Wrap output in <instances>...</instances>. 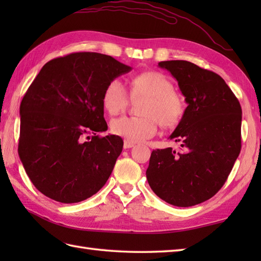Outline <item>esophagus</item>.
Here are the masks:
<instances>
[{"instance_id":"obj_1","label":"esophagus","mask_w":261,"mask_h":261,"mask_svg":"<svg viewBox=\"0 0 261 261\" xmlns=\"http://www.w3.org/2000/svg\"><path fill=\"white\" fill-rule=\"evenodd\" d=\"M132 147H135V143H132L130 141H127V140H124V143H123L124 149H129V148H132Z\"/></svg>"}]
</instances>
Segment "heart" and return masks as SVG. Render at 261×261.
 Segmentation results:
<instances>
[{
	"label": "heart",
	"instance_id": "heart-1",
	"mask_svg": "<svg viewBox=\"0 0 261 261\" xmlns=\"http://www.w3.org/2000/svg\"><path fill=\"white\" fill-rule=\"evenodd\" d=\"M131 96L145 97L141 103V116H122L111 123L115 136L130 142H142L156 135L158 123L166 129L179 124L185 113V102L174 91V84L167 76L159 71H145L131 81ZM129 103V94L119 80H112L105 86L102 105L110 115L124 111Z\"/></svg>",
	"mask_w": 261,
	"mask_h": 261
}]
</instances>
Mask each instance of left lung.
<instances>
[{
	"instance_id": "8db88e82",
	"label": "left lung",
	"mask_w": 261,
	"mask_h": 261,
	"mask_svg": "<svg viewBox=\"0 0 261 261\" xmlns=\"http://www.w3.org/2000/svg\"><path fill=\"white\" fill-rule=\"evenodd\" d=\"M188 104L170 139L180 143L152 150L146 171L151 190L165 202L188 207L214 196L228 179L241 150L242 111L220 75L186 60L160 62Z\"/></svg>"
}]
</instances>
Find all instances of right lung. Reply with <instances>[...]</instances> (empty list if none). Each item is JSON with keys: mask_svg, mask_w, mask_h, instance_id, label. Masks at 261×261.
Listing matches in <instances>:
<instances>
[{"mask_svg": "<svg viewBox=\"0 0 261 261\" xmlns=\"http://www.w3.org/2000/svg\"><path fill=\"white\" fill-rule=\"evenodd\" d=\"M131 70L98 53L55 58L39 71L20 105L18 152L32 184L60 203H77L105 185L123 148L107 131L102 95Z\"/></svg>", "mask_w": 261, "mask_h": 261, "instance_id": "right-lung-1", "label": "right lung"}]
</instances>
